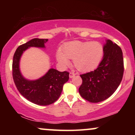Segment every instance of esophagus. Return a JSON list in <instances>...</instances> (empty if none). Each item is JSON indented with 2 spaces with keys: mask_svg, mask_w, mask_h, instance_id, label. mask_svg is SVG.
<instances>
[{
  "mask_svg": "<svg viewBox=\"0 0 135 135\" xmlns=\"http://www.w3.org/2000/svg\"><path fill=\"white\" fill-rule=\"evenodd\" d=\"M75 74H74V73H73V72H70V74H69L70 78H72V77H74V76H75Z\"/></svg>",
  "mask_w": 135,
  "mask_h": 135,
  "instance_id": "esophagus-1",
  "label": "esophagus"
}]
</instances>
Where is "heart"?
<instances>
[{"label": "heart", "mask_w": 135, "mask_h": 135, "mask_svg": "<svg viewBox=\"0 0 135 135\" xmlns=\"http://www.w3.org/2000/svg\"><path fill=\"white\" fill-rule=\"evenodd\" d=\"M104 51L98 42L73 41L63 46L62 51H58L56 59L63 66L69 65V59L73 60L74 65L81 72H87L97 68L102 61Z\"/></svg>", "instance_id": "1"}]
</instances>
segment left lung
<instances>
[{"label": "left lung", "instance_id": "1", "mask_svg": "<svg viewBox=\"0 0 135 135\" xmlns=\"http://www.w3.org/2000/svg\"><path fill=\"white\" fill-rule=\"evenodd\" d=\"M103 51V58L97 69L80 75L83 83L79 92L83 98L91 103H98L110 97L123 77L124 60L120 47L107 40Z\"/></svg>", "mask_w": 135, "mask_h": 135}]
</instances>
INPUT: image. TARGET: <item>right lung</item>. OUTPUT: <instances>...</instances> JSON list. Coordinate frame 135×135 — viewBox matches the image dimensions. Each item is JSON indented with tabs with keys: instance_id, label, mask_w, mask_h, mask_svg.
<instances>
[{
	"instance_id": "right-lung-1",
	"label": "right lung",
	"mask_w": 135,
	"mask_h": 135,
	"mask_svg": "<svg viewBox=\"0 0 135 135\" xmlns=\"http://www.w3.org/2000/svg\"><path fill=\"white\" fill-rule=\"evenodd\" d=\"M48 39L33 38L16 49L13 56V77L20 94L28 101L38 105H49L55 102L60 97L63 84L69 79V72H59L51 69L38 79L30 80L21 75L20 70V60L23 52L30 47H45Z\"/></svg>"
}]
</instances>
